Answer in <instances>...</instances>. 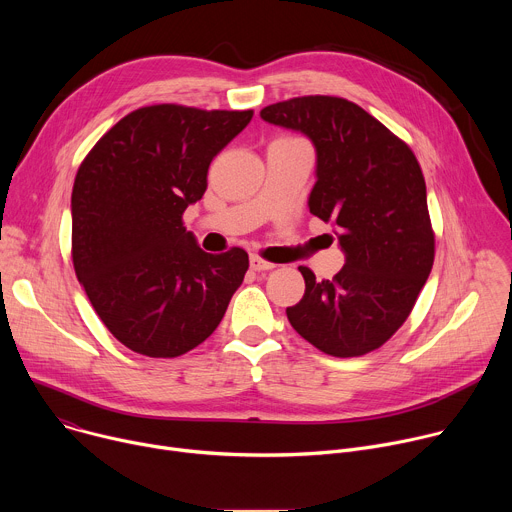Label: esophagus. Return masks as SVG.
<instances>
[{"mask_svg": "<svg viewBox=\"0 0 512 512\" xmlns=\"http://www.w3.org/2000/svg\"><path fill=\"white\" fill-rule=\"evenodd\" d=\"M249 265H251V269H253V271H269V269H273V267H275L273 263L265 261L263 257H259V255H255V253L249 257Z\"/></svg>", "mask_w": 512, "mask_h": 512, "instance_id": "34e87169", "label": "esophagus"}]
</instances>
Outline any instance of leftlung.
Instances as JSON below:
<instances>
[{"instance_id":"8db88e82","label":"left lung","mask_w":512,"mask_h":512,"mask_svg":"<svg viewBox=\"0 0 512 512\" xmlns=\"http://www.w3.org/2000/svg\"><path fill=\"white\" fill-rule=\"evenodd\" d=\"M261 119L306 133L318 156L308 206L336 225L346 255L332 279H306L304 298L285 310L318 350L362 356L409 318L435 257L421 166L409 145L342 97L308 95L261 109Z\"/></svg>"}]
</instances>
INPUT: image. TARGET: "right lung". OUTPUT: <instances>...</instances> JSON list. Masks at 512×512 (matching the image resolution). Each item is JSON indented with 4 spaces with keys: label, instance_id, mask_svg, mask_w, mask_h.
<instances>
[{
    "label": "right lung",
    "instance_id": "add662e5",
    "mask_svg": "<svg viewBox=\"0 0 512 512\" xmlns=\"http://www.w3.org/2000/svg\"><path fill=\"white\" fill-rule=\"evenodd\" d=\"M253 111L162 103L117 121L72 186V265L107 330L129 350L174 358L221 324L243 283L241 247L212 255L182 214L202 198L208 166Z\"/></svg>",
    "mask_w": 512,
    "mask_h": 512
}]
</instances>
